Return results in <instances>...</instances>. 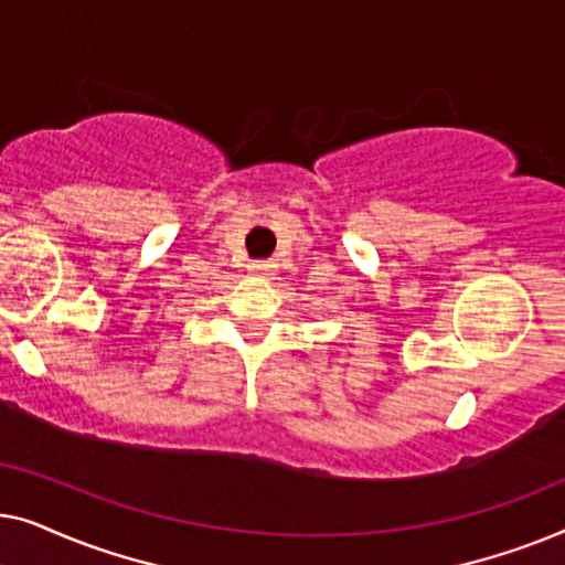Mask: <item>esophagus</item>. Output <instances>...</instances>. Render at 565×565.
Instances as JSON below:
<instances>
[{
    "label": "esophagus",
    "mask_w": 565,
    "mask_h": 565,
    "mask_svg": "<svg viewBox=\"0 0 565 565\" xmlns=\"http://www.w3.org/2000/svg\"><path fill=\"white\" fill-rule=\"evenodd\" d=\"M273 262H267V259H254V262H249V273H254V275H269L273 273Z\"/></svg>",
    "instance_id": "1"
}]
</instances>
